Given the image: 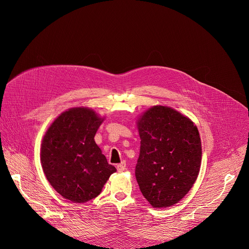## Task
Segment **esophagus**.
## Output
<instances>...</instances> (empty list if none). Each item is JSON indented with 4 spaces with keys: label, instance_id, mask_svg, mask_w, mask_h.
<instances>
[{
    "label": "esophagus",
    "instance_id": "34e87169",
    "mask_svg": "<svg viewBox=\"0 0 249 249\" xmlns=\"http://www.w3.org/2000/svg\"><path fill=\"white\" fill-rule=\"evenodd\" d=\"M125 167H126L125 161H122L120 164L117 165V170H118V172L122 173V172H124V171H125Z\"/></svg>",
    "mask_w": 249,
    "mask_h": 249
}]
</instances>
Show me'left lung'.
Wrapping results in <instances>:
<instances>
[{
	"instance_id": "left-lung-1",
	"label": "left lung",
	"mask_w": 249,
	"mask_h": 249,
	"mask_svg": "<svg viewBox=\"0 0 249 249\" xmlns=\"http://www.w3.org/2000/svg\"><path fill=\"white\" fill-rule=\"evenodd\" d=\"M141 149L135 176L153 208L178 203L198 177L202 148L195 123L175 108L153 106L138 117Z\"/></svg>"
}]
</instances>
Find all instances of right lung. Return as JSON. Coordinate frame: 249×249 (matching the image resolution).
Wrapping results in <instances>:
<instances>
[{
  "label": "right lung",
  "mask_w": 249,
  "mask_h": 249,
  "mask_svg": "<svg viewBox=\"0 0 249 249\" xmlns=\"http://www.w3.org/2000/svg\"><path fill=\"white\" fill-rule=\"evenodd\" d=\"M105 120L92 108L71 107L45 132L40 153L43 172L52 187L71 202L97 197L117 172L94 139Z\"/></svg>",
  "instance_id": "add662e5"
}]
</instances>
